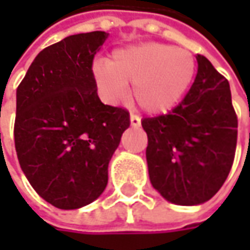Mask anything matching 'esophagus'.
<instances>
[{"mask_svg":"<svg viewBox=\"0 0 250 250\" xmlns=\"http://www.w3.org/2000/svg\"><path fill=\"white\" fill-rule=\"evenodd\" d=\"M130 126H133V128L140 126V118L135 114H130Z\"/></svg>","mask_w":250,"mask_h":250,"instance_id":"34e87169","label":"esophagus"}]
</instances>
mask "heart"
Here are the masks:
<instances>
[{
	"instance_id": "heart-1",
	"label": "heart",
	"mask_w": 250,
	"mask_h": 250,
	"mask_svg": "<svg viewBox=\"0 0 250 250\" xmlns=\"http://www.w3.org/2000/svg\"><path fill=\"white\" fill-rule=\"evenodd\" d=\"M196 73L192 53L167 44L142 43L118 48L108 62H93L91 75L107 103L120 101L132 84V97L149 114L174 108L189 90Z\"/></svg>"
}]
</instances>
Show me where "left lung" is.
<instances>
[{"instance_id":"1","label":"left lung","mask_w":250,"mask_h":250,"mask_svg":"<svg viewBox=\"0 0 250 250\" xmlns=\"http://www.w3.org/2000/svg\"><path fill=\"white\" fill-rule=\"evenodd\" d=\"M195 82L175 108L143 118L150 182L166 200L193 206L226 182L236 149L238 118L229 83L197 54Z\"/></svg>"}]
</instances>
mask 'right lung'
Wrapping results in <instances>:
<instances>
[{"label": "right lung", "instance_id": "add662e5", "mask_svg": "<svg viewBox=\"0 0 250 250\" xmlns=\"http://www.w3.org/2000/svg\"><path fill=\"white\" fill-rule=\"evenodd\" d=\"M108 33L68 36L34 58L16 90L15 149L33 189L73 210L104 192L108 163L129 126V112L103 104L93 60Z\"/></svg>", "mask_w": 250, "mask_h": 250}]
</instances>
